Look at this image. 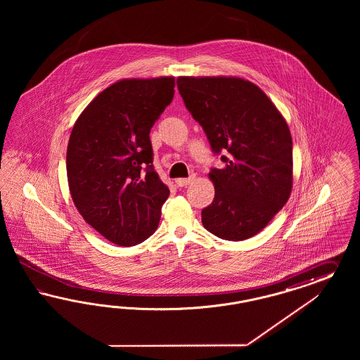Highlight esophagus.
I'll use <instances>...</instances> for the list:
<instances>
[{"label":"esophagus","instance_id":"esophagus-1","mask_svg":"<svg viewBox=\"0 0 360 360\" xmlns=\"http://www.w3.org/2000/svg\"><path fill=\"white\" fill-rule=\"evenodd\" d=\"M194 181H195V174H191L188 178H178V179L175 181V184H176V186H179V187H184V186L193 184Z\"/></svg>","mask_w":360,"mask_h":360}]
</instances>
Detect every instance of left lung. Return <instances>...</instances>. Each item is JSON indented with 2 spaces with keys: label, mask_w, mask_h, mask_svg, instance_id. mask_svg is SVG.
I'll return each instance as SVG.
<instances>
[{
  "label": "left lung",
  "mask_w": 360,
  "mask_h": 360,
  "mask_svg": "<svg viewBox=\"0 0 360 360\" xmlns=\"http://www.w3.org/2000/svg\"><path fill=\"white\" fill-rule=\"evenodd\" d=\"M176 86L224 166L211 169L212 203L202 223L220 239L257 235L288 202L293 186L289 127L262 88L236 77H179Z\"/></svg>",
  "instance_id": "left-lung-1"
}]
</instances>
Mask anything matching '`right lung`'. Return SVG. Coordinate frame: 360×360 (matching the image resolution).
<instances>
[{"label":"right lung","mask_w":360,"mask_h":360,"mask_svg":"<svg viewBox=\"0 0 360 360\" xmlns=\"http://www.w3.org/2000/svg\"><path fill=\"white\" fill-rule=\"evenodd\" d=\"M173 77L122 79L80 113L67 146V179L79 214L121 247L155 232L170 194L153 167L154 122L174 98Z\"/></svg>","instance_id":"right-lung-1"}]
</instances>
